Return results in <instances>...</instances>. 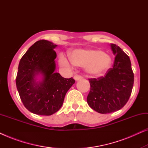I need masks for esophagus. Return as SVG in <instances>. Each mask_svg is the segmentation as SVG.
Returning a JSON list of instances; mask_svg holds the SVG:
<instances>
[{
  "label": "esophagus",
  "mask_w": 148,
  "mask_h": 148,
  "mask_svg": "<svg viewBox=\"0 0 148 148\" xmlns=\"http://www.w3.org/2000/svg\"><path fill=\"white\" fill-rule=\"evenodd\" d=\"M74 79L75 81H77L79 79H82V76H81L80 75H75L74 76Z\"/></svg>",
  "instance_id": "esophagus-1"
}]
</instances>
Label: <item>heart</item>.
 I'll return each instance as SVG.
<instances>
[{
  "label": "heart",
  "instance_id": "heart-1",
  "mask_svg": "<svg viewBox=\"0 0 148 148\" xmlns=\"http://www.w3.org/2000/svg\"><path fill=\"white\" fill-rule=\"evenodd\" d=\"M69 58L61 54L59 56V64L63 66H85L87 73L90 75H100L108 71L112 64V58L108 54L100 50H75L71 52Z\"/></svg>",
  "mask_w": 148,
  "mask_h": 148
}]
</instances>
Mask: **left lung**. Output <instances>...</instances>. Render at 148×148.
I'll use <instances>...</instances> for the list:
<instances>
[{
    "mask_svg": "<svg viewBox=\"0 0 148 148\" xmlns=\"http://www.w3.org/2000/svg\"><path fill=\"white\" fill-rule=\"evenodd\" d=\"M115 55L112 67L104 77L89 79L90 91L87 102L93 110L107 114L120 110L128 102L134 83L130 58L122 49L111 44Z\"/></svg>",
    "mask_w": 148,
    "mask_h": 148,
    "instance_id": "left-lung-1",
    "label": "left lung"
}]
</instances>
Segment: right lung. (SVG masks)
Wrapping results in <instances>:
<instances>
[{
    "label": "right lung",
    "instance_id": "obj_1",
    "mask_svg": "<svg viewBox=\"0 0 148 148\" xmlns=\"http://www.w3.org/2000/svg\"><path fill=\"white\" fill-rule=\"evenodd\" d=\"M56 46L48 40H38L22 56L18 66L16 86L20 98L24 106L36 114L49 116L57 112L75 82L54 72ZM39 73L43 79L38 83L35 77Z\"/></svg>",
    "mask_w": 148,
    "mask_h": 148
}]
</instances>
